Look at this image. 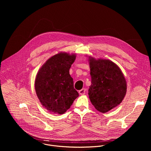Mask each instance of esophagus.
<instances>
[{
    "instance_id": "34e87169",
    "label": "esophagus",
    "mask_w": 151,
    "mask_h": 151,
    "mask_svg": "<svg viewBox=\"0 0 151 151\" xmlns=\"http://www.w3.org/2000/svg\"><path fill=\"white\" fill-rule=\"evenodd\" d=\"M86 88H83L81 90L79 91V93L80 95H84L86 93Z\"/></svg>"
}]
</instances>
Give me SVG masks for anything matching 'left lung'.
Returning a JSON list of instances; mask_svg holds the SVG:
<instances>
[{
	"instance_id": "8db88e82",
	"label": "left lung",
	"mask_w": 151,
	"mask_h": 151,
	"mask_svg": "<svg viewBox=\"0 0 151 151\" xmlns=\"http://www.w3.org/2000/svg\"><path fill=\"white\" fill-rule=\"evenodd\" d=\"M91 86L88 95L92 104L101 113L119 105L124 99L127 85L120 68L109 60L89 58Z\"/></svg>"
}]
</instances>
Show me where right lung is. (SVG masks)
Listing matches in <instances>:
<instances>
[{"instance_id": "right-lung-1", "label": "right lung", "mask_w": 151, "mask_h": 151, "mask_svg": "<svg viewBox=\"0 0 151 151\" xmlns=\"http://www.w3.org/2000/svg\"><path fill=\"white\" fill-rule=\"evenodd\" d=\"M76 55L60 53L49 59L38 71L35 82L38 98L49 111L63 114L79 96L69 70Z\"/></svg>"}]
</instances>
